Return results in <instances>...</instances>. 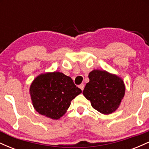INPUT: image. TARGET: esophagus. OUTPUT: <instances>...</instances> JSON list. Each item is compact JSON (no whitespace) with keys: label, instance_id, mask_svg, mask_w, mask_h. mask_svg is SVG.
<instances>
[{"label":"esophagus","instance_id":"34e87169","mask_svg":"<svg viewBox=\"0 0 149 149\" xmlns=\"http://www.w3.org/2000/svg\"><path fill=\"white\" fill-rule=\"evenodd\" d=\"M79 88H80V90H81L82 91H83V90H84V88H85V85L83 84V83H82V84H80V85H79Z\"/></svg>","mask_w":149,"mask_h":149}]
</instances>
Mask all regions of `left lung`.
Listing matches in <instances>:
<instances>
[{"instance_id": "1", "label": "left lung", "mask_w": 149, "mask_h": 149, "mask_svg": "<svg viewBox=\"0 0 149 149\" xmlns=\"http://www.w3.org/2000/svg\"><path fill=\"white\" fill-rule=\"evenodd\" d=\"M88 77L90 81L85 85L83 94L90 101L92 107L103 114L115 111L125 95L123 80L100 70H93Z\"/></svg>"}]
</instances>
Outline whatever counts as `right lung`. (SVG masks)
Listing matches in <instances>:
<instances>
[{"instance_id": "obj_1", "label": "right lung", "mask_w": 149, "mask_h": 149, "mask_svg": "<svg viewBox=\"0 0 149 149\" xmlns=\"http://www.w3.org/2000/svg\"><path fill=\"white\" fill-rule=\"evenodd\" d=\"M81 92L71 77L59 72L40 75L34 79L30 88L36 111L54 120L64 115L71 100Z\"/></svg>"}]
</instances>
